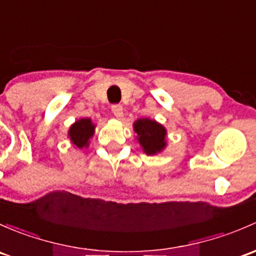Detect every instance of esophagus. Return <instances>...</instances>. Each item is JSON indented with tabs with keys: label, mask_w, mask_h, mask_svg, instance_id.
<instances>
[{
	"label": "esophagus",
	"mask_w": 256,
	"mask_h": 256,
	"mask_svg": "<svg viewBox=\"0 0 256 256\" xmlns=\"http://www.w3.org/2000/svg\"><path fill=\"white\" fill-rule=\"evenodd\" d=\"M112 112L116 118H121L122 116V106H120V104H112Z\"/></svg>",
	"instance_id": "1"
}]
</instances>
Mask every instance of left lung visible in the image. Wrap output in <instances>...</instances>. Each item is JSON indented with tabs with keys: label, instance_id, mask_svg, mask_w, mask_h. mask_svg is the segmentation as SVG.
Masks as SVG:
<instances>
[{
	"label": "left lung",
	"instance_id": "obj_1",
	"mask_svg": "<svg viewBox=\"0 0 256 256\" xmlns=\"http://www.w3.org/2000/svg\"><path fill=\"white\" fill-rule=\"evenodd\" d=\"M138 141L147 154H156L166 147V128L154 120L138 119L134 124Z\"/></svg>",
	"mask_w": 256,
	"mask_h": 256
}]
</instances>
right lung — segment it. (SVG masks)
<instances>
[{"mask_svg":"<svg viewBox=\"0 0 256 256\" xmlns=\"http://www.w3.org/2000/svg\"><path fill=\"white\" fill-rule=\"evenodd\" d=\"M93 134L94 125L90 119H80L71 126L68 135L72 144H76L78 148H82L83 146H88V140L93 136Z\"/></svg>","mask_w":256,"mask_h":256,"instance_id":"add662e5","label":"right lung"}]
</instances>
